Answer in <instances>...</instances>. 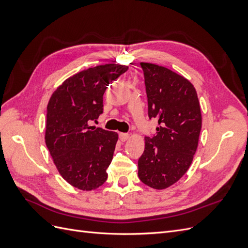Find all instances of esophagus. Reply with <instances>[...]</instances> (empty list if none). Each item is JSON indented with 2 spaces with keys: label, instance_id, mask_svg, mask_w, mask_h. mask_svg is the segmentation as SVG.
<instances>
[{
  "label": "esophagus",
  "instance_id": "obj_1",
  "mask_svg": "<svg viewBox=\"0 0 248 248\" xmlns=\"http://www.w3.org/2000/svg\"><path fill=\"white\" fill-rule=\"evenodd\" d=\"M119 138H120V140H121L125 141V140H127L129 139V134H128V133L120 132V133H119Z\"/></svg>",
  "mask_w": 248,
  "mask_h": 248
}]
</instances>
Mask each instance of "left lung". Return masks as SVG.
<instances>
[{
	"mask_svg": "<svg viewBox=\"0 0 248 248\" xmlns=\"http://www.w3.org/2000/svg\"><path fill=\"white\" fill-rule=\"evenodd\" d=\"M148 98V116L159 127L145 138L139 178L154 189L176 183L189 169L197 151L202 114L191 82L166 67L140 63Z\"/></svg>",
	"mask_w": 248,
	"mask_h": 248,
	"instance_id": "obj_1",
	"label": "left lung"
}]
</instances>
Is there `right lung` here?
<instances>
[{
    "label": "right lung",
    "instance_id": "1",
    "mask_svg": "<svg viewBox=\"0 0 248 248\" xmlns=\"http://www.w3.org/2000/svg\"><path fill=\"white\" fill-rule=\"evenodd\" d=\"M128 70L106 64L67 78L51 95L46 114V142L61 176L81 190L98 188L107 181L118 134L90 126L103 112L108 86Z\"/></svg>",
    "mask_w": 248,
    "mask_h": 248
}]
</instances>
